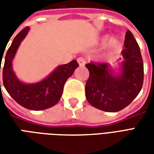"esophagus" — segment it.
<instances>
[{
  "label": "esophagus",
  "instance_id": "1",
  "mask_svg": "<svg viewBox=\"0 0 154 154\" xmlns=\"http://www.w3.org/2000/svg\"><path fill=\"white\" fill-rule=\"evenodd\" d=\"M77 60V63H78V64H79L80 66H84V65L86 64V60L84 59L83 57H78Z\"/></svg>",
  "mask_w": 154,
  "mask_h": 154
}]
</instances>
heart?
Wrapping results in <instances>:
<instances>
[{"label": "heart", "mask_w": 154, "mask_h": 154, "mask_svg": "<svg viewBox=\"0 0 154 154\" xmlns=\"http://www.w3.org/2000/svg\"><path fill=\"white\" fill-rule=\"evenodd\" d=\"M107 39H108V37L106 36V37H104V38L102 39V42L105 44L107 41ZM107 45H108L109 48H117L119 45V40L117 38H110V40H109V42H108V44H107Z\"/></svg>", "instance_id": "b5f03b06"}]
</instances>
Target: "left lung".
<instances>
[{
    "instance_id": "8db88e82",
    "label": "left lung",
    "mask_w": 154,
    "mask_h": 154,
    "mask_svg": "<svg viewBox=\"0 0 154 154\" xmlns=\"http://www.w3.org/2000/svg\"><path fill=\"white\" fill-rule=\"evenodd\" d=\"M124 61L116 74L110 64L91 62L86 67L90 76L86 83L87 101L99 110L116 112L129 106L139 95L143 82V63L140 48L131 32L125 34Z\"/></svg>"
}]
</instances>
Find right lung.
Masks as SVG:
<instances>
[{"label": "right lung", "mask_w": 154, "mask_h": 154, "mask_svg": "<svg viewBox=\"0 0 154 154\" xmlns=\"http://www.w3.org/2000/svg\"><path fill=\"white\" fill-rule=\"evenodd\" d=\"M29 27H25L13 39L6 52L3 66V84L10 96L20 106L33 110H42L54 106L59 101L64 84L79 65L76 60L60 65L45 79L33 84L19 80L12 68V61L21 41L26 37ZM5 52V51H4ZM4 54V53H3ZM0 56V60L2 61ZM0 63V72H1ZM1 85V82H0Z\"/></svg>", "instance_id": "add662e5"}]
</instances>
